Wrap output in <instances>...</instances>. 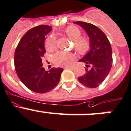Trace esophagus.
Instances as JSON below:
<instances>
[{"mask_svg":"<svg viewBox=\"0 0 131 131\" xmlns=\"http://www.w3.org/2000/svg\"><path fill=\"white\" fill-rule=\"evenodd\" d=\"M73 67H64V69H70V68H72Z\"/></svg>","mask_w":131,"mask_h":131,"instance_id":"1","label":"esophagus"}]
</instances>
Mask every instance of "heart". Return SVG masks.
Segmentation results:
<instances>
[{
    "mask_svg": "<svg viewBox=\"0 0 131 131\" xmlns=\"http://www.w3.org/2000/svg\"><path fill=\"white\" fill-rule=\"evenodd\" d=\"M66 34L74 41V47L75 50L79 54H85L90 48V42L85 37H81V31L75 26H70L64 30ZM45 46L46 50L52 52L56 47V38L51 35L45 40ZM74 59L73 53L70 52L59 51L53 56V61L56 65L65 67L70 64Z\"/></svg>",
    "mask_w": 131,
    "mask_h": 131,
    "instance_id": "heart-1",
    "label": "heart"
}]
</instances>
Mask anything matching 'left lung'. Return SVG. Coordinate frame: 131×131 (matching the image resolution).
I'll list each match as a JSON object with an SVG mask.
<instances>
[{"instance_id": "obj_1", "label": "left lung", "mask_w": 131, "mask_h": 131, "mask_svg": "<svg viewBox=\"0 0 131 131\" xmlns=\"http://www.w3.org/2000/svg\"><path fill=\"white\" fill-rule=\"evenodd\" d=\"M74 23L82 27L90 39V50L79 61L86 64V73L78 80L87 87L96 88L107 78L112 67L111 43L105 34L94 24L81 21Z\"/></svg>"}]
</instances>
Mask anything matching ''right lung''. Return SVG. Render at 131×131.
Here are the masks:
<instances>
[{
	"label": "right lung",
	"instance_id": "1",
	"mask_svg": "<svg viewBox=\"0 0 131 131\" xmlns=\"http://www.w3.org/2000/svg\"><path fill=\"white\" fill-rule=\"evenodd\" d=\"M52 30L48 25L30 29L21 38L15 52V68L18 77L27 88L37 93L52 90L58 84L63 71L61 68L46 71L42 67L45 36Z\"/></svg>",
	"mask_w": 131,
	"mask_h": 131
}]
</instances>
